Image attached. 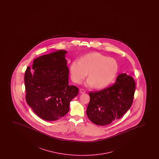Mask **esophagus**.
<instances>
[{
  "label": "esophagus",
  "instance_id": "obj_1",
  "mask_svg": "<svg viewBox=\"0 0 159 159\" xmlns=\"http://www.w3.org/2000/svg\"><path fill=\"white\" fill-rule=\"evenodd\" d=\"M80 93L83 94L85 93V92H86V91H85L84 89H80Z\"/></svg>",
  "mask_w": 159,
  "mask_h": 159
}]
</instances>
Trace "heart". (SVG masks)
Wrapping results in <instances>:
<instances>
[{
	"mask_svg": "<svg viewBox=\"0 0 159 159\" xmlns=\"http://www.w3.org/2000/svg\"><path fill=\"white\" fill-rule=\"evenodd\" d=\"M118 67L117 61L114 58L99 52H91L81 57L79 61H72L70 66V75L74 83L80 84L88 73L89 78L85 85L102 89L113 82Z\"/></svg>",
	"mask_w": 159,
	"mask_h": 159,
	"instance_id": "obj_1",
	"label": "heart"
}]
</instances>
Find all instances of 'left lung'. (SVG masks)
Segmentation results:
<instances>
[{"label": "left lung", "instance_id": "1", "mask_svg": "<svg viewBox=\"0 0 159 159\" xmlns=\"http://www.w3.org/2000/svg\"><path fill=\"white\" fill-rule=\"evenodd\" d=\"M135 83L126 73L118 75L110 87L89 93L86 113L94 124L106 125L122 117L133 104Z\"/></svg>", "mask_w": 159, "mask_h": 159}]
</instances>
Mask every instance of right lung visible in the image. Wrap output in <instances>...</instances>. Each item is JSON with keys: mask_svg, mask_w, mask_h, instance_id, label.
I'll list each match as a JSON object with an SVG mask.
<instances>
[{"mask_svg": "<svg viewBox=\"0 0 159 159\" xmlns=\"http://www.w3.org/2000/svg\"><path fill=\"white\" fill-rule=\"evenodd\" d=\"M67 52L59 50L35 59L26 68L24 84L26 102L39 117L57 120L68 113L78 88L68 85Z\"/></svg>", "mask_w": 159, "mask_h": 159, "instance_id": "obj_1", "label": "right lung"}]
</instances>
